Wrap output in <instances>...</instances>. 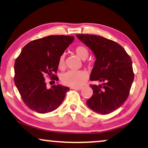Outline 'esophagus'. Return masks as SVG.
Returning <instances> with one entry per match:
<instances>
[{
	"mask_svg": "<svg viewBox=\"0 0 148 148\" xmlns=\"http://www.w3.org/2000/svg\"><path fill=\"white\" fill-rule=\"evenodd\" d=\"M71 89L76 90H81L82 89V87H71Z\"/></svg>",
	"mask_w": 148,
	"mask_h": 148,
	"instance_id": "esophagus-1",
	"label": "esophagus"
}]
</instances>
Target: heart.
Here are the masks:
<instances>
[{
	"mask_svg": "<svg viewBox=\"0 0 148 148\" xmlns=\"http://www.w3.org/2000/svg\"><path fill=\"white\" fill-rule=\"evenodd\" d=\"M75 53L82 60H86L88 56V50L84 46H77L75 49ZM59 68L62 69L64 66V55L60 56L58 60ZM87 73L84 71L70 70L63 73L61 76V81L64 85L71 86V87H78L81 86L85 82L87 78Z\"/></svg>",
	"mask_w": 148,
	"mask_h": 148,
	"instance_id": "obj_1",
	"label": "heart"
}]
</instances>
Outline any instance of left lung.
Returning <instances> with one entry per match:
<instances>
[{"label":"left lung","instance_id":"obj_1","mask_svg":"<svg viewBox=\"0 0 148 148\" xmlns=\"http://www.w3.org/2000/svg\"><path fill=\"white\" fill-rule=\"evenodd\" d=\"M96 58L90 79L101 84L91 86L93 95L86 104L94 112L108 114L120 108L129 95L134 79L132 60L116 42L95 34H76Z\"/></svg>","mask_w":148,"mask_h":148}]
</instances>
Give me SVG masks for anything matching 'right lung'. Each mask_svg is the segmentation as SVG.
<instances>
[{
    "mask_svg": "<svg viewBox=\"0 0 148 148\" xmlns=\"http://www.w3.org/2000/svg\"><path fill=\"white\" fill-rule=\"evenodd\" d=\"M73 36L50 35L26 45L14 64V82L26 106L39 114L55 110L64 100L69 88L56 84L46 87L48 75L58 81V60L73 41Z\"/></svg>",
    "mask_w": 148,
    "mask_h": 148,
    "instance_id": "add662e5",
    "label": "right lung"
}]
</instances>
